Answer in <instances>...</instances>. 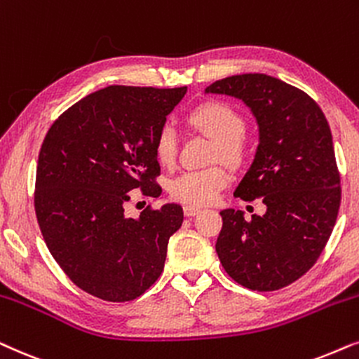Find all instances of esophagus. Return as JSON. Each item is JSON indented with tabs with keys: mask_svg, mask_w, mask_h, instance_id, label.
<instances>
[{
	"mask_svg": "<svg viewBox=\"0 0 359 359\" xmlns=\"http://www.w3.org/2000/svg\"><path fill=\"white\" fill-rule=\"evenodd\" d=\"M184 213H185V217H195V215L200 213V208L194 207V205H185Z\"/></svg>",
	"mask_w": 359,
	"mask_h": 359,
	"instance_id": "obj_1",
	"label": "esophagus"
}]
</instances>
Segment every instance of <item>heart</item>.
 <instances>
[{"label":"heart","instance_id":"1","mask_svg":"<svg viewBox=\"0 0 359 359\" xmlns=\"http://www.w3.org/2000/svg\"><path fill=\"white\" fill-rule=\"evenodd\" d=\"M187 121L195 130L215 141V159H222L229 165H241L248 149L245 141L246 119L235 107L224 102H205L190 109ZM179 136L170 124H164L156 133L152 151L161 165L172 167L177 159ZM231 175L224 165L208 169L187 170L169 182V194L177 202L189 205L212 203L222 189L226 187Z\"/></svg>","mask_w":359,"mask_h":359}]
</instances>
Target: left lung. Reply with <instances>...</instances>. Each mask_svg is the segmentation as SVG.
I'll use <instances>...</instances> for the list:
<instances>
[{
    "mask_svg": "<svg viewBox=\"0 0 359 359\" xmlns=\"http://www.w3.org/2000/svg\"><path fill=\"white\" fill-rule=\"evenodd\" d=\"M205 92L240 98L255 114L259 146L235 195L266 205L251 219L240 210L219 212L217 255L243 287L283 289L317 262L338 217L340 172L328 121L307 93L266 74L226 76Z\"/></svg>",
    "mask_w": 359,
    "mask_h": 359,
    "instance_id": "obj_1",
    "label": "left lung"
}]
</instances>
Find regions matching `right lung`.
Here are the masks:
<instances>
[{
    "label": "right lung",
    "instance_id": "add662e5",
    "mask_svg": "<svg viewBox=\"0 0 359 359\" xmlns=\"http://www.w3.org/2000/svg\"><path fill=\"white\" fill-rule=\"evenodd\" d=\"M187 87L111 85L72 104L49 128L36 170L34 208L50 255L76 287L130 302L164 271L184 210L167 203L128 218L131 190H162L152 142Z\"/></svg>",
    "mask_w": 359,
    "mask_h": 359
}]
</instances>
